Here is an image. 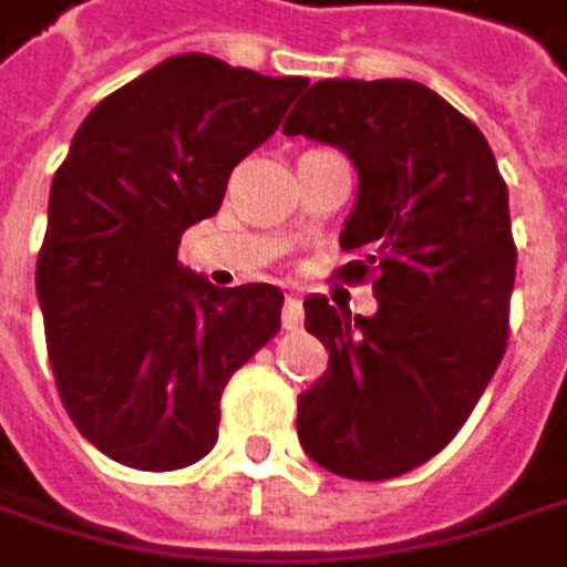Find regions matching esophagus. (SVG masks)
<instances>
[{"mask_svg":"<svg viewBox=\"0 0 567 567\" xmlns=\"http://www.w3.org/2000/svg\"><path fill=\"white\" fill-rule=\"evenodd\" d=\"M300 317H303L300 300H297V297H287V300H284V327H287V330H297V327H300Z\"/></svg>","mask_w":567,"mask_h":567,"instance_id":"obj_1","label":"esophagus"}]
</instances>
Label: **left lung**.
Returning <instances> with one entry per match:
<instances>
[{
	"mask_svg": "<svg viewBox=\"0 0 567 567\" xmlns=\"http://www.w3.org/2000/svg\"><path fill=\"white\" fill-rule=\"evenodd\" d=\"M287 136L340 150L358 199L343 280L374 277L378 313L303 300L327 371L297 398V437L327 471L388 481L434 457L467 421L508 340L515 240L508 186L481 130L414 80H320Z\"/></svg>",
	"mask_w": 567,
	"mask_h": 567,
	"instance_id": "left-lung-1",
	"label": "left lung"
}]
</instances>
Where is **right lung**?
I'll use <instances>...</instances> for the list:
<instances>
[{
    "instance_id": "obj_1",
    "label": "right lung",
    "mask_w": 567,
    "mask_h": 567,
    "mask_svg": "<svg viewBox=\"0 0 567 567\" xmlns=\"http://www.w3.org/2000/svg\"><path fill=\"white\" fill-rule=\"evenodd\" d=\"M303 86L169 55L83 120L52 176L35 264L49 364L80 434L126 467L199 461L227 381L280 330L274 284L220 290L176 250Z\"/></svg>"
}]
</instances>
